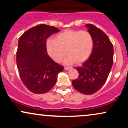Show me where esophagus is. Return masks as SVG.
<instances>
[{
	"instance_id": "34e87169",
	"label": "esophagus",
	"mask_w": 128,
	"mask_h": 128,
	"mask_svg": "<svg viewBox=\"0 0 128 128\" xmlns=\"http://www.w3.org/2000/svg\"><path fill=\"white\" fill-rule=\"evenodd\" d=\"M70 68V67H64V70H68Z\"/></svg>"
}]
</instances>
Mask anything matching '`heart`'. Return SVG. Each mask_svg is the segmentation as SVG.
Listing matches in <instances>:
<instances>
[{
  "label": "heart",
  "instance_id": "obj_1",
  "mask_svg": "<svg viewBox=\"0 0 128 128\" xmlns=\"http://www.w3.org/2000/svg\"><path fill=\"white\" fill-rule=\"evenodd\" d=\"M92 47L93 40L88 32L72 29L56 35L55 40L48 39L46 43L48 55L55 62H60L66 53L68 54L64 60L67 64L86 61L92 54Z\"/></svg>",
  "mask_w": 128,
  "mask_h": 128
}]
</instances>
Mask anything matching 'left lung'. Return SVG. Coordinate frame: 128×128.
<instances>
[{
	"instance_id": "left-lung-1",
	"label": "left lung",
	"mask_w": 128,
	"mask_h": 128,
	"mask_svg": "<svg viewBox=\"0 0 128 128\" xmlns=\"http://www.w3.org/2000/svg\"><path fill=\"white\" fill-rule=\"evenodd\" d=\"M93 40L90 56L81 67H76L79 77L72 81L73 87L85 94L98 92L106 82L113 63L114 49L108 36L92 24H86Z\"/></svg>"
}]
</instances>
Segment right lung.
Here are the masks:
<instances>
[{"label": "right lung", "instance_id": "add662e5", "mask_svg": "<svg viewBox=\"0 0 128 128\" xmlns=\"http://www.w3.org/2000/svg\"><path fill=\"white\" fill-rule=\"evenodd\" d=\"M60 32L54 26L39 24L28 29L19 38L17 50V66L20 78L29 91L43 94L55 86L58 73L64 67L48 55L46 40Z\"/></svg>", "mask_w": 128, "mask_h": 128}]
</instances>
